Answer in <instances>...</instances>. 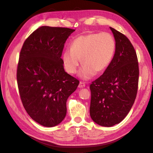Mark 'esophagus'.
Instances as JSON below:
<instances>
[{
    "label": "esophagus",
    "mask_w": 153,
    "mask_h": 153,
    "mask_svg": "<svg viewBox=\"0 0 153 153\" xmlns=\"http://www.w3.org/2000/svg\"><path fill=\"white\" fill-rule=\"evenodd\" d=\"M85 86H86V84H85V83H84V82H80L79 84L78 87L80 88H81L85 87Z\"/></svg>",
    "instance_id": "34e87169"
}]
</instances>
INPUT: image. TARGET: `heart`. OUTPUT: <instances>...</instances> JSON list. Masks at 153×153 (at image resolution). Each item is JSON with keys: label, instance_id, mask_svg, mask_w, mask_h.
Returning <instances> with one entry per match:
<instances>
[{"label": "heart", "instance_id": "heart-1", "mask_svg": "<svg viewBox=\"0 0 153 153\" xmlns=\"http://www.w3.org/2000/svg\"><path fill=\"white\" fill-rule=\"evenodd\" d=\"M116 41L108 32L91 33L79 36L72 41L70 49L62 54V62L65 71L76 74L80 63L83 65L79 76L84 79L105 71L115 55Z\"/></svg>", "mask_w": 153, "mask_h": 153}]
</instances>
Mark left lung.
<instances>
[{"label": "left lung", "mask_w": 153, "mask_h": 153, "mask_svg": "<svg viewBox=\"0 0 153 153\" xmlns=\"http://www.w3.org/2000/svg\"><path fill=\"white\" fill-rule=\"evenodd\" d=\"M116 41L115 55L104 73L90 84V115L96 123L111 127L120 123L132 107L138 85L136 53L123 33L110 27Z\"/></svg>", "instance_id": "8db88e82"}]
</instances>
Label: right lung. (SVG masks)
Here are the masks:
<instances>
[{
	"label": "right lung",
	"instance_id": "1",
	"mask_svg": "<svg viewBox=\"0 0 153 153\" xmlns=\"http://www.w3.org/2000/svg\"><path fill=\"white\" fill-rule=\"evenodd\" d=\"M75 30L42 26L24 43L17 71L23 105L30 117L51 128L65 117L67 98L79 80L65 71L61 55L64 45Z\"/></svg>",
	"mask_w": 153,
	"mask_h": 153
}]
</instances>
